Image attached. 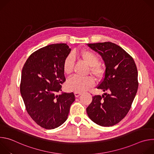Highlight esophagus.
Returning a JSON list of instances; mask_svg holds the SVG:
<instances>
[{"instance_id": "1", "label": "esophagus", "mask_w": 154, "mask_h": 154, "mask_svg": "<svg viewBox=\"0 0 154 154\" xmlns=\"http://www.w3.org/2000/svg\"><path fill=\"white\" fill-rule=\"evenodd\" d=\"M74 94H75V96L76 97H79L80 95H81V93H79V92H74Z\"/></svg>"}]
</instances>
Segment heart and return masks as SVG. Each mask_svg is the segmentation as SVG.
<instances>
[{
	"instance_id": "1",
	"label": "heart",
	"mask_w": 154,
	"mask_h": 154,
	"mask_svg": "<svg viewBox=\"0 0 154 154\" xmlns=\"http://www.w3.org/2000/svg\"><path fill=\"white\" fill-rule=\"evenodd\" d=\"M80 57L90 66L91 74L96 78L100 79L104 74V69L102 65L99 63L98 57L90 51H83L80 53ZM75 57L72 54H69L65 58L63 64L64 74L70 75L74 70ZM94 84V79L91 76L80 77L74 76L68 80L66 83L67 88L75 92H82L90 88Z\"/></svg>"
}]
</instances>
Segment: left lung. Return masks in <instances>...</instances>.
<instances>
[{"instance_id": "1", "label": "left lung", "mask_w": 154, "mask_h": 154, "mask_svg": "<svg viewBox=\"0 0 154 154\" xmlns=\"http://www.w3.org/2000/svg\"><path fill=\"white\" fill-rule=\"evenodd\" d=\"M87 45L97 52L105 62L104 77L97 88L106 93L93 96L86 112L96 124L113 126L127 115L137 93V66L133 58L115 43L105 42Z\"/></svg>"}]
</instances>
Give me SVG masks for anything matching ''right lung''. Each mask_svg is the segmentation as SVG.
I'll use <instances>...</instances> for the list:
<instances>
[{"mask_svg":"<svg viewBox=\"0 0 154 154\" xmlns=\"http://www.w3.org/2000/svg\"><path fill=\"white\" fill-rule=\"evenodd\" d=\"M71 49L66 44H54L32 54L22 71L20 91L32 119L46 129L57 128L66 121L73 93H62L66 79L63 69Z\"/></svg>","mask_w":154,"mask_h":154,"instance_id":"right-lung-1","label":"right lung"}]
</instances>
